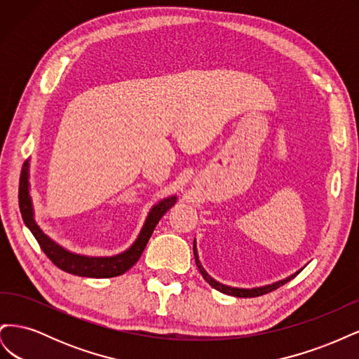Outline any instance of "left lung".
Masks as SVG:
<instances>
[{"instance_id": "obj_1", "label": "left lung", "mask_w": 359, "mask_h": 359, "mask_svg": "<svg viewBox=\"0 0 359 359\" xmlns=\"http://www.w3.org/2000/svg\"><path fill=\"white\" fill-rule=\"evenodd\" d=\"M193 253H194V260H196V265L199 268V273L202 274V277L205 278L206 283H208L210 286H212L214 289L220 290L223 293H226V295H232V297H238V298H253V297H260V295H265V293H269L273 292L276 289H278L280 286H283L285 283H287V281H290L293 277H295L297 274H293L285 280H280V281H276V283L273 285H268V286H262V287H253V289H240V287H232V286H226V285H222L219 283V281H215L211 276H208V273L203 269V266L201 265V260L198 257V250H196V240H194L193 243Z\"/></svg>"}]
</instances>
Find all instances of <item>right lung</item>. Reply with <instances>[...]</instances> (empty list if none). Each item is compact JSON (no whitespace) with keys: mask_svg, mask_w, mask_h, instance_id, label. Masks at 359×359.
Wrapping results in <instances>:
<instances>
[{"mask_svg":"<svg viewBox=\"0 0 359 359\" xmlns=\"http://www.w3.org/2000/svg\"><path fill=\"white\" fill-rule=\"evenodd\" d=\"M177 202V196H169L160 201L154 205L148 212L147 220L144 223L142 231H140L136 241L124 253L109 257H94V256H83L69 252L64 247L58 245L55 241H52L48 235L43 233L39 224L34 220V211H32V202L29 198V182H28V163L24 165L22 173H20L19 181V208L22 214L24 223L27 224L31 233L34 235L40 248L45 255L52 260L53 265H57L60 269L66 271L73 276L81 277H91V278H109L124 274L126 271L132 268L142 255L147 247L149 236L153 235L158 220L165 215Z\"/></svg>","mask_w":359,"mask_h":359,"instance_id":"1","label":"right lung"}]
</instances>
